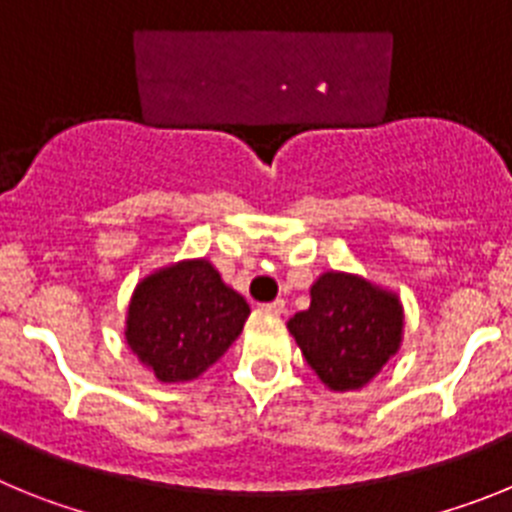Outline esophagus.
I'll return each mask as SVG.
<instances>
[{
  "instance_id": "obj_1",
  "label": "esophagus",
  "mask_w": 512,
  "mask_h": 512,
  "mask_svg": "<svg viewBox=\"0 0 512 512\" xmlns=\"http://www.w3.org/2000/svg\"><path fill=\"white\" fill-rule=\"evenodd\" d=\"M266 312H274V315H282L284 312V300H274L269 302V305H264Z\"/></svg>"
}]
</instances>
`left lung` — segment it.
<instances>
[{
  "instance_id": "8db88e82",
  "label": "left lung",
  "mask_w": 512,
  "mask_h": 512,
  "mask_svg": "<svg viewBox=\"0 0 512 512\" xmlns=\"http://www.w3.org/2000/svg\"><path fill=\"white\" fill-rule=\"evenodd\" d=\"M287 328L330 392H354L400 351L405 310L392 289L330 269L312 282L310 307Z\"/></svg>"
}]
</instances>
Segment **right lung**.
<instances>
[{
  "label": "right lung",
  "mask_w": 512,
  "mask_h": 512,
  "mask_svg": "<svg viewBox=\"0 0 512 512\" xmlns=\"http://www.w3.org/2000/svg\"><path fill=\"white\" fill-rule=\"evenodd\" d=\"M248 315L210 261L182 259L135 284L125 343L158 382H194L241 336Z\"/></svg>",
  "instance_id": "obj_1"
}]
</instances>
